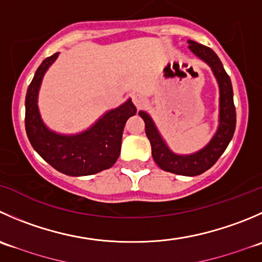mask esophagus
Wrapping results in <instances>:
<instances>
[{
  "label": "esophagus",
  "mask_w": 262,
  "mask_h": 262,
  "mask_svg": "<svg viewBox=\"0 0 262 262\" xmlns=\"http://www.w3.org/2000/svg\"><path fill=\"white\" fill-rule=\"evenodd\" d=\"M132 98H133L134 105H136L138 108H142L143 106H146L147 98L144 97L143 95H141V93H134V95L132 96Z\"/></svg>",
  "instance_id": "obj_1"
}]
</instances>
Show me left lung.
Masks as SVG:
<instances>
[{
	"label": "left lung",
	"instance_id": "8db88e82",
	"mask_svg": "<svg viewBox=\"0 0 262 262\" xmlns=\"http://www.w3.org/2000/svg\"><path fill=\"white\" fill-rule=\"evenodd\" d=\"M189 48L195 56L211 67L220 88V124L216 134L209 144L197 154L189 156H179L167 148L161 136L157 132L154 121L148 114L139 111V116L144 120L147 138L151 142L152 157L162 170L179 175L194 177L209 170L219 157L224 154L228 144L232 141L235 130V106L233 102V88L229 75L224 70L222 61L210 47L188 40Z\"/></svg>",
	"mask_w": 262,
	"mask_h": 262
}]
</instances>
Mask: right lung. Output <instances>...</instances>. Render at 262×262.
Here are the masks:
<instances>
[{
  "mask_svg": "<svg viewBox=\"0 0 262 262\" xmlns=\"http://www.w3.org/2000/svg\"><path fill=\"white\" fill-rule=\"evenodd\" d=\"M58 53L45 58L30 82L25 97V130L33 148L60 172L72 177L91 175L113 166L120 155L126 120L136 115L130 100L106 113L95 125L78 136L52 133L40 120L37 96L46 70Z\"/></svg>",
  "mask_w": 262,
  "mask_h": 262,
  "instance_id": "add662e5",
  "label": "right lung"
}]
</instances>
